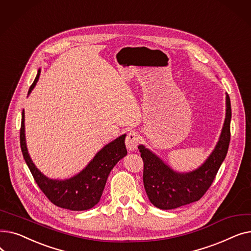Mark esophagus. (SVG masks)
<instances>
[{"mask_svg":"<svg viewBox=\"0 0 251 251\" xmlns=\"http://www.w3.org/2000/svg\"><path fill=\"white\" fill-rule=\"evenodd\" d=\"M140 141V136L135 131H130V132L127 134L126 139H125V144L129 151H134L137 150L138 143Z\"/></svg>","mask_w":251,"mask_h":251,"instance_id":"obj_1","label":"esophagus"}]
</instances>
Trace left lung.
<instances>
[{"label":"left lung","mask_w":251,"mask_h":251,"mask_svg":"<svg viewBox=\"0 0 251 251\" xmlns=\"http://www.w3.org/2000/svg\"><path fill=\"white\" fill-rule=\"evenodd\" d=\"M231 102L226 95V118L219 141L206 161L196 170L179 173L142 144L138 147L143 161V185L150 201L161 209H173L200 201L216 178L230 143Z\"/></svg>","instance_id":"1"}]
</instances>
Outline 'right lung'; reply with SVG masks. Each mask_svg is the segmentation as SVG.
I'll use <instances>...</instances> for the list:
<instances>
[{"instance_id": "right-lung-1", "label": "right lung", "mask_w": 251, "mask_h": 251, "mask_svg": "<svg viewBox=\"0 0 251 251\" xmlns=\"http://www.w3.org/2000/svg\"><path fill=\"white\" fill-rule=\"evenodd\" d=\"M41 70H38L28 95L35 86ZM125 136L121 135L104 146L80 173L66 180L46 177L32 163L25 142L24 110L20 128V147L24 160L44 194L55 205L70 210H86L94 207L100 200L105 182L115 165L127 154Z\"/></svg>"}]
</instances>
